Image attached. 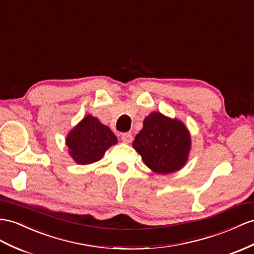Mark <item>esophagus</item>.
I'll list each match as a JSON object with an SVG mask.
<instances>
[{"label":"esophagus","mask_w":254,"mask_h":254,"mask_svg":"<svg viewBox=\"0 0 254 254\" xmlns=\"http://www.w3.org/2000/svg\"><path fill=\"white\" fill-rule=\"evenodd\" d=\"M121 139L123 142H126V144H129L133 140V136L131 133H123L121 135Z\"/></svg>","instance_id":"esophagus-1"}]
</instances>
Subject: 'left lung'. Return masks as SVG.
Here are the masks:
<instances>
[{
  "label": "left lung",
  "mask_w": 254,
  "mask_h": 254,
  "mask_svg": "<svg viewBox=\"0 0 254 254\" xmlns=\"http://www.w3.org/2000/svg\"><path fill=\"white\" fill-rule=\"evenodd\" d=\"M190 134L183 122L152 113L135 136L133 147L144 163L158 174H170L183 167L190 151Z\"/></svg>",
  "instance_id": "left-lung-1"
}]
</instances>
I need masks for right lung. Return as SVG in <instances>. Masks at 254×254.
<instances>
[{"mask_svg":"<svg viewBox=\"0 0 254 254\" xmlns=\"http://www.w3.org/2000/svg\"><path fill=\"white\" fill-rule=\"evenodd\" d=\"M117 137L110 128L92 116H87L66 137L69 154L78 164H91L102 159Z\"/></svg>","mask_w":254,"mask_h":254,"instance_id":"add662e5","label":"right lung"}]
</instances>
